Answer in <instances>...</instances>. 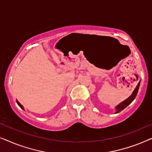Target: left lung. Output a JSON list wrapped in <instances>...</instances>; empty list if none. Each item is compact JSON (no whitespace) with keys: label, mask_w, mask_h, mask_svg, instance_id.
I'll return each instance as SVG.
<instances>
[{"label":"left lung","mask_w":152,"mask_h":152,"mask_svg":"<svg viewBox=\"0 0 152 152\" xmlns=\"http://www.w3.org/2000/svg\"><path fill=\"white\" fill-rule=\"evenodd\" d=\"M140 81L139 82L138 85L136 86V88L134 89V92H133L132 95H131L130 97H129L127 99H125V100H124V102H122L120 103V104H118L117 107H115V109H116L115 113H120V111H122V110H123L124 109H125V108L127 107L128 105H129L132 102L133 100H134V99L136 98L137 93H138V89H139V86H140Z\"/></svg>","instance_id":"1"}]
</instances>
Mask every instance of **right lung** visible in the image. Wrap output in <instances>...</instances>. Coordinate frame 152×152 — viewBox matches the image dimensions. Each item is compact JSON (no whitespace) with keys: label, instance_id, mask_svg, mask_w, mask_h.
Returning <instances> with one entry per match:
<instances>
[{"label":"right lung","instance_id":"obj_1","mask_svg":"<svg viewBox=\"0 0 152 152\" xmlns=\"http://www.w3.org/2000/svg\"><path fill=\"white\" fill-rule=\"evenodd\" d=\"M16 102H17V104H18V106H19V107H20V108H21V109H23V106H22L21 104H20L19 102H18L17 100H16ZM23 110H24V109H23Z\"/></svg>","mask_w":152,"mask_h":152}]
</instances>
